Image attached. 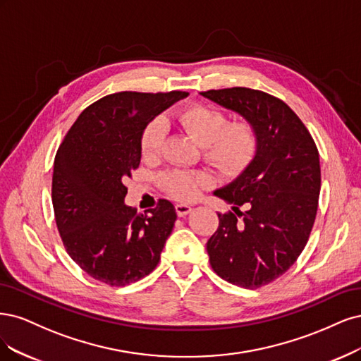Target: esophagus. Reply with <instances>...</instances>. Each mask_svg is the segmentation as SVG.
<instances>
[{
    "instance_id": "esophagus-1",
    "label": "esophagus",
    "mask_w": 361,
    "mask_h": 361,
    "mask_svg": "<svg viewBox=\"0 0 361 361\" xmlns=\"http://www.w3.org/2000/svg\"><path fill=\"white\" fill-rule=\"evenodd\" d=\"M176 212H177L178 217H184V216H188L192 212V207L189 204H177L176 205Z\"/></svg>"
}]
</instances>
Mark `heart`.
<instances>
[{
	"label": "heart",
	"instance_id": "heart-1",
	"mask_svg": "<svg viewBox=\"0 0 361 361\" xmlns=\"http://www.w3.org/2000/svg\"><path fill=\"white\" fill-rule=\"evenodd\" d=\"M177 123L195 141L202 145L204 157L224 173H237L246 166L257 148V133L247 121L226 123V115L205 104H193L177 114ZM166 121L161 117L151 120L141 133L139 145L145 159L161 153L166 139ZM160 184L177 200H192L210 176L202 171L169 169L160 176Z\"/></svg>",
	"mask_w": 361,
	"mask_h": 361
}]
</instances>
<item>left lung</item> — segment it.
Instances as JSON below:
<instances>
[{"label":"left lung","mask_w":361,"mask_h":361,"mask_svg":"<svg viewBox=\"0 0 361 361\" xmlns=\"http://www.w3.org/2000/svg\"><path fill=\"white\" fill-rule=\"evenodd\" d=\"M201 96L240 114L257 133L247 166L213 192L232 212L217 213L207 252L226 282L259 288L282 276L309 240L321 189L318 149L295 112L267 92L235 87Z\"/></svg>","instance_id":"8db88e82"}]
</instances>
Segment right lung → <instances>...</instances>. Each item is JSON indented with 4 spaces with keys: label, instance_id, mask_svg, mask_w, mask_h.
Masks as SVG:
<instances>
[{
    "label": "right lung",
    "instance_id": "add662e5",
    "mask_svg": "<svg viewBox=\"0 0 361 361\" xmlns=\"http://www.w3.org/2000/svg\"><path fill=\"white\" fill-rule=\"evenodd\" d=\"M189 92L123 91L79 115L56 151L52 176L55 222L71 258L96 281L124 286L156 269L177 220L160 200L148 213L124 204L123 181L141 164L139 139L159 114Z\"/></svg>",
    "mask_w": 361,
    "mask_h": 361
}]
</instances>
